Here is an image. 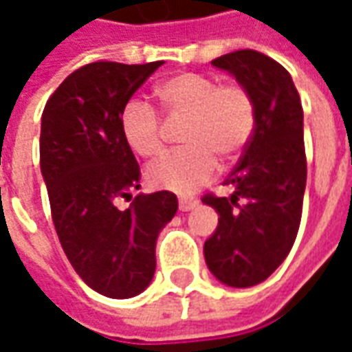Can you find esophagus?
<instances>
[{
  "mask_svg": "<svg viewBox=\"0 0 352 352\" xmlns=\"http://www.w3.org/2000/svg\"><path fill=\"white\" fill-rule=\"evenodd\" d=\"M196 206H198V199H192V198L179 199V209H181V211H190V209H194Z\"/></svg>",
  "mask_w": 352,
  "mask_h": 352,
  "instance_id": "34e87169",
  "label": "esophagus"
}]
</instances>
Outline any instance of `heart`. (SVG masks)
Segmentation results:
<instances>
[{"instance_id":"heart-1","label":"heart","mask_w":352,"mask_h":352,"mask_svg":"<svg viewBox=\"0 0 352 352\" xmlns=\"http://www.w3.org/2000/svg\"><path fill=\"white\" fill-rule=\"evenodd\" d=\"M160 111L169 118H186L181 141L186 148L156 162L146 171L156 188L192 194L217 171L219 162L237 160L256 126L254 101L237 82L217 85L199 73H179L154 87ZM120 133L133 153L154 160L164 153L160 118L151 105L130 101L120 115Z\"/></svg>"}]
</instances>
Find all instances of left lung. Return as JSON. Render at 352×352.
<instances>
[{"label":"left lung","instance_id":"8db88e82","mask_svg":"<svg viewBox=\"0 0 352 352\" xmlns=\"http://www.w3.org/2000/svg\"><path fill=\"white\" fill-rule=\"evenodd\" d=\"M211 64L230 73L254 101L256 126L224 184L230 198L206 196L219 226L204 245L222 285L249 288L272 275L294 245L307 179L303 109L290 73L256 50H236Z\"/></svg>","mask_w":352,"mask_h":352}]
</instances>
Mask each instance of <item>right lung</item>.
Listing matches in <instances>:
<instances>
[{
  "instance_id": "obj_1",
  "label": "right lung",
  "mask_w": 352,
  "mask_h": 352,
  "mask_svg": "<svg viewBox=\"0 0 352 352\" xmlns=\"http://www.w3.org/2000/svg\"><path fill=\"white\" fill-rule=\"evenodd\" d=\"M162 62H94L56 88L41 116L43 181L65 256L88 287L115 300L141 294L154 277L156 239L177 213V196L138 194V160L120 133L126 103Z\"/></svg>"
}]
</instances>
